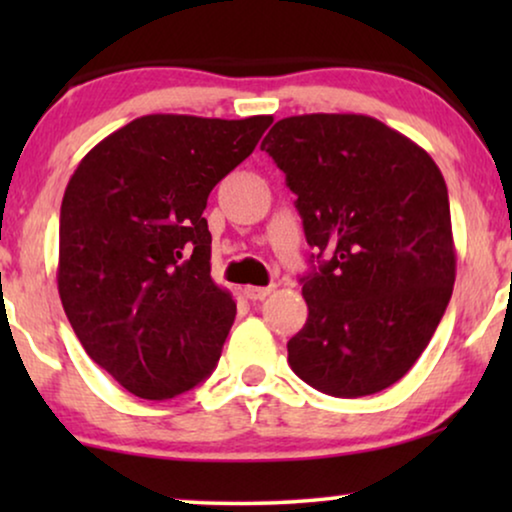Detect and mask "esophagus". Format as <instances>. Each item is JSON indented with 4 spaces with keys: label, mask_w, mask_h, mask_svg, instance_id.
Instances as JSON below:
<instances>
[{
    "label": "esophagus",
    "mask_w": 512,
    "mask_h": 512,
    "mask_svg": "<svg viewBox=\"0 0 512 512\" xmlns=\"http://www.w3.org/2000/svg\"><path fill=\"white\" fill-rule=\"evenodd\" d=\"M275 286H244V296L249 300H263L265 296H270Z\"/></svg>",
    "instance_id": "esophagus-1"
}]
</instances>
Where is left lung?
<instances>
[{"label":"left lung","instance_id":"1","mask_svg":"<svg viewBox=\"0 0 512 512\" xmlns=\"http://www.w3.org/2000/svg\"><path fill=\"white\" fill-rule=\"evenodd\" d=\"M298 195L307 244L328 256L303 277L307 321L289 366L324 394L359 398L401 380L450 303V200L438 165L363 114L282 118L265 135Z\"/></svg>","mask_w":512,"mask_h":512}]
</instances>
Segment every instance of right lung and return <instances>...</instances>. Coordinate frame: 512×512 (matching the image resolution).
<instances>
[{
	"mask_svg": "<svg viewBox=\"0 0 512 512\" xmlns=\"http://www.w3.org/2000/svg\"><path fill=\"white\" fill-rule=\"evenodd\" d=\"M270 123L149 114L104 137L69 179L60 300L86 354L130 394H184L219 361L237 307L212 279L202 212Z\"/></svg>",
	"mask_w": 512,
	"mask_h": 512,
	"instance_id": "1",
	"label": "right lung"
}]
</instances>
